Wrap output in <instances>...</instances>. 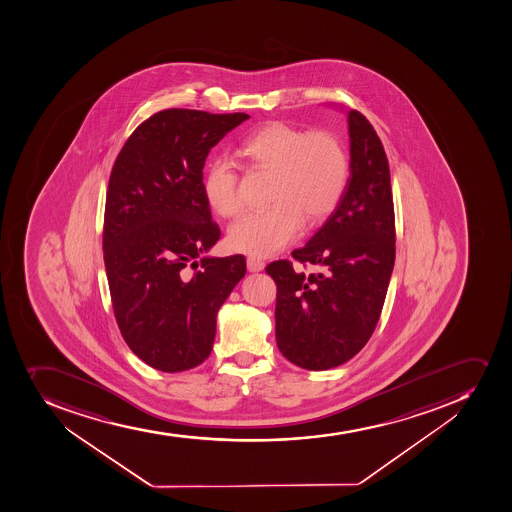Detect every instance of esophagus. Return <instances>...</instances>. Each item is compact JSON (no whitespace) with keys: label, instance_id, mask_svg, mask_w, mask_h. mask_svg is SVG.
I'll list each match as a JSON object with an SVG mask.
<instances>
[{"label":"esophagus","instance_id":"34e87169","mask_svg":"<svg viewBox=\"0 0 512 512\" xmlns=\"http://www.w3.org/2000/svg\"><path fill=\"white\" fill-rule=\"evenodd\" d=\"M247 268H249V272H262L263 268H265V262H263L262 258L250 255V257H247Z\"/></svg>","mask_w":512,"mask_h":512}]
</instances>
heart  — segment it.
Segmentation results:
<instances>
[{
	"mask_svg": "<svg viewBox=\"0 0 512 512\" xmlns=\"http://www.w3.org/2000/svg\"><path fill=\"white\" fill-rule=\"evenodd\" d=\"M240 153L255 168L273 171L272 206L250 211L229 229V245L245 254H277L311 221L338 206L349 179V158L338 136L308 132L275 122L245 136ZM202 191L212 211L234 217L242 209L239 174L234 161L216 156L202 178Z\"/></svg>",
	"mask_w": 512,
	"mask_h": 512,
	"instance_id": "b5f03b06",
	"label": "heart"
}]
</instances>
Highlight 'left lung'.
<instances>
[{"instance_id": "1", "label": "left lung", "mask_w": 512, "mask_h": 512, "mask_svg": "<svg viewBox=\"0 0 512 512\" xmlns=\"http://www.w3.org/2000/svg\"><path fill=\"white\" fill-rule=\"evenodd\" d=\"M351 176L333 214L291 252L319 273L268 263L277 283L275 338L283 356L328 371L356 356L379 321L395 260L394 199L384 146L362 113L347 112Z\"/></svg>"}]
</instances>
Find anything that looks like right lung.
<instances>
[{
    "label": "right lung",
    "mask_w": 512,
    "mask_h": 512,
    "mask_svg": "<svg viewBox=\"0 0 512 512\" xmlns=\"http://www.w3.org/2000/svg\"><path fill=\"white\" fill-rule=\"evenodd\" d=\"M247 118L161 110L136 128L113 165L104 219L113 313L128 347L158 371L206 361L217 311L247 270L244 255L207 257L221 229L202 191L209 151Z\"/></svg>",
    "instance_id": "add662e5"
}]
</instances>
